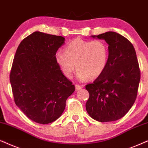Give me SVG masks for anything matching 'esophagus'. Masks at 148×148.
<instances>
[{"label": "esophagus", "instance_id": "obj_1", "mask_svg": "<svg viewBox=\"0 0 148 148\" xmlns=\"http://www.w3.org/2000/svg\"><path fill=\"white\" fill-rule=\"evenodd\" d=\"M82 88V86H80V85H78V84H76L75 85V88H76V90H79L80 89H81Z\"/></svg>", "mask_w": 148, "mask_h": 148}]
</instances>
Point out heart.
<instances>
[{
  "mask_svg": "<svg viewBox=\"0 0 148 148\" xmlns=\"http://www.w3.org/2000/svg\"><path fill=\"white\" fill-rule=\"evenodd\" d=\"M108 58V47L103 41L81 38L70 41L65 51H58L55 56L57 64L66 77H72L76 68V76L82 82L101 76L107 67Z\"/></svg>",
  "mask_w": 148,
  "mask_h": 148,
  "instance_id": "b5f03b06",
  "label": "heart"
}]
</instances>
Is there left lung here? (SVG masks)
I'll use <instances>...</instances> for the list:
<instances>
[{
	"label": "left lung",
	"instance_id": "1",
	"mask_svg": "<svg viewBox=\"0 0 148 148\" xmlns=\"http://www.w3.org/2000/svg\"><path fill=\"white\" fill-rule=\"evenodd\" d=\"M108 45L109 58L103 74L85 88L88 115L104 123L123 118L135 103L140 81V70L135 49L129 40L114 32L97 36Z\"/></svg>",
	"mask_w": 148,
	"mask_h": 148
}]
</instances>
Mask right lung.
<instances>
[{
  "mask_svg": "<svg viewBox=\"0 0 148 148\" xmlns=\"http://www.w3.org/2000/svg\"><path fill=\"white\" fill-rule=\"evenodd\" d=\"M64 41L63 36L34 32L20 42L13 59L10 82L15 103L37 123L59 119L75 90L55 59Z\"/></svg>",
  "mask_w": 148,
  "mask_h": 148,
  "instance_id": "1",
  "label": "right lung"
}]
</instances>
